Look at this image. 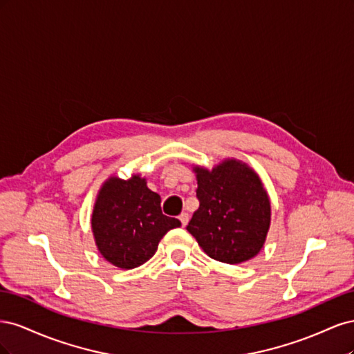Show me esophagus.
I'll return each instance as SVG.
<instances>
[{
    "instance_id": "obj_1",
    "label": "esophagus",
    "mask_w": 354,
    "mask_h": 354,
    "mask_svg": "<svg viewBox=\"0 0 354 354\" xmlns=\"http://www.w3.org/2000/svg\"><path fill=\"white\" fill-rule=\"evenodd\" d=\"M178 220L181 221V226H186V224L189 223V214L187 212H181Z\"/></svg>"
}]
</instances>
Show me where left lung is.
<instances>
[{
    "label": "left lung",
    "mask_w": 354,
    "mask_h": 354,
    "mask_svg": "<svg viewBox=\"0 0 354 354\" xmlns=\"http://www.w3.org/2000/svg\"><path fill=\"white\" fill-rule=\"evenodd\" d=\"M199 208L187 232L211 259L241 264L259 254L270 229L272 207L260 176L239 159L211 169L194 167Z\"/></svg>",
    "instance_id": "8db88e82"
}]
</instances>
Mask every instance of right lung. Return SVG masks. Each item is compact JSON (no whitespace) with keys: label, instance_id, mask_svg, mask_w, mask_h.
<instances>
[{"label":"right lung","instance_id":"obj_1","mask_svg":"<svg viewBox=\"0 0 354 354\" xmlns=\"http://www.w3.org/2000/svg\"><path fill=\"white\" fill-rule=\"evenodd\" d=\"M177 218L160 211V196L147 187L140 174L128 180L111 176L102 185L91 214L95 246L106 261L130 270L155 255L158 245Z\"/></svg>","mask_w":354,"mask_h":354}]
</instances>
